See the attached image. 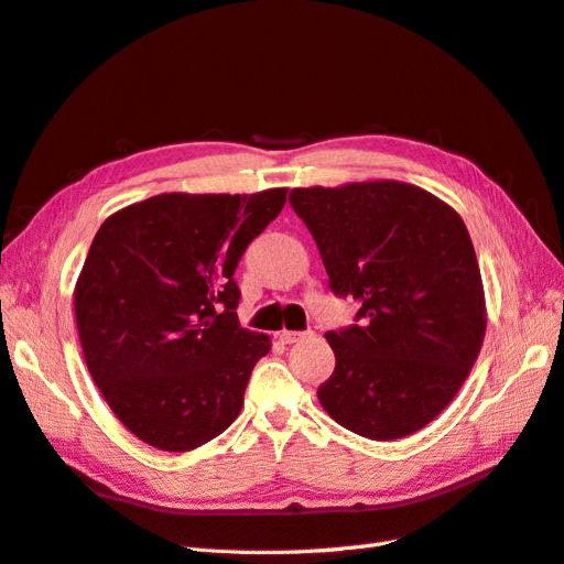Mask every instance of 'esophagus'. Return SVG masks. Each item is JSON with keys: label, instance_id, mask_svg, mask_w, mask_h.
Listing matches in <instances>:
<instances>
[{"label": "esophagus", "instance_id": "34e87169", "mask_svg": "<svg viewBox=\"0 0 564 564\" xmlns=\"http://www.w3.org/2000/svg\"><path fill=\"white\" fill-rule=\"evenodd\" d=\"M315 332H282L280 338L282 344H299V340H305V338H313Z\"/></svg>", "mask_w": 564, "mask_h": 564}]
</instances>
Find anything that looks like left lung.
I'll return each instance as SVG.
<instances>
[{"mask_svg": "<svg viewBox=\"0 0 564 564\" xmlns=\"http://www.w3.org/2000/svg\"><path fill=\"white\" fill-rule=\"evenodd\" d=\"M329 289L360 324L327 332L336 355L319 404L344 429L400 440L429 425L470 373L487 315L480 265L460 216L400 181L294 187Z\"/></svg>", "mask_w": 564, "mask_h": 564, "instance_id": "1", "label": "left lung"}]
</instances>
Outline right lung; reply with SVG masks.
I'll return each instance as SVG.
<instances>
[{
    "label": "right lung",
    "instance_id": "right-lung-1",
    "mask_svg": "<svg viewBox=\"0 0 564 564\" xmlns=\"http://www.w3.org/2000/svg\"><path fill=\"white\" fill-rule=\"evenodd\" d=\"M286 202L169 193L98 228L75 286L84 360L127 429L150 447L191 452L240 414L265 334L237 322L242 253Z\"/></svg>",
    "mask_w": 564,
    "mask_h": 564
}]
</instances>
